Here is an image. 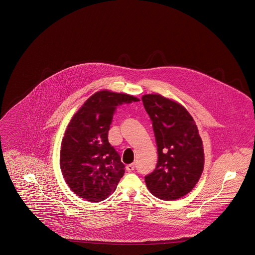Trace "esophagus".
<instances>
[{
  "instance_id": "obj_1",
  "label": "esophagus",
  "mask_w": 255,
  "mask_h": 255,
  "mask_svg": "<svg viewBox=\"0 0 255 255\" xmlns=\"http://www.w3.org/2000/svg\"><path fill=\"white\" fill-rule=\"evenodd\" d=\"M133 170H134V164H129V165L126 166V171H127L128 173L133 172Z\"/></svg>"
}]
</instances>
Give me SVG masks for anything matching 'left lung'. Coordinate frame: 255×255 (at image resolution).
<instances>
[{"mask_svg":"<svg viewBox=\"0 0 255 255\" xmlns=\"http://www.w3.org/2000/svg\"><path fill=\"white\" fill-rule=\"evenodd\" d=\"M153 123L158 160L145 176L147 188L162 200H176L189 194L204 169L202 139L193 117L183 106L158 94L142 97Z\"/></svg>","mask_w":255,"mask_h":255,"instance_id":"1","label":"left lung"}]
</instances>
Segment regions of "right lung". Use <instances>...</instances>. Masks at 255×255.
I'll return each mask as SVG.
<instances>
[{
  "mask_svg": "<svg viewBox=\"0 0 255 255\" xmlns=\"http://www.w3.org/2000/svg\"><path fill=\"white\" fill-rule=\"evenodd\" d=\"M138 101L131 95L102 90L73 116L61 141L60 165L65 182L81 198L100 202L117 189L125 166L108 141V131L117 108Z\"/></svg>",
  "mask_w": 255,
  "mask_h": 255,
  "instance_id": "right-lung-1",
  "label": "right lung"
}]
</instances>
